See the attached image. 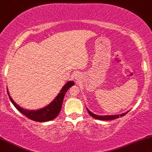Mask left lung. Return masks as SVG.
Listing matches in <instances>:
<instances>
[{
    "label": "left lung",
    "mask_w": 152,
    "mask_h": 152,
    "mask_svg": "<svg viewBox=\"0 0 152 152\" xmlns=\"http://www.w3.org/2000/svg\"><path fill=\"white\" fill-rule=\"evenodd\" d=\"M87 109V111H88V113L89 114V115L92 116V117H94V118H96V119H99V120H105V121H108V120H113V119H116V118H118L119 117H122L123 116H124L125 114H126V113H125V114H121V115H114V116H98V115H95L93 113L91 112L89 110Z\"/></svg>",
    "instance_id": "obj_1"
}]
</instances>
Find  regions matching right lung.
<instances>
[{"instance_id": "1", "label": "right lung", "mask_w": 152, "mask_h": 152, "mask_svg": "<svg viewBox=\"0 0 152 152\" xmlns=\"http://www.w3.org/2000/svg\"><path fill=\"white\" fill-rule=\"evenodd\" d=\"M74 81H69L68 83H66L65 86L63 87L62 89L61 90L60 93L58 94V96H57L56 98L54 99L49 105L46 106L45 108H43V109H41L37 110V111H34V110L29 111V110L22 109V108L20 107L18 104H15L14 101L11 99L8 90H7V92H8V96H9V99H10V101H11L12 104H13L15 107L16 108L20 113H22L24 116H26L28 118H30V119L33 120V121L38 122H43L53 120L56 117L58 116L59 112H60L61 109L63 100H64L65 94L66 93L68 89H69L70 87L74 86Z\"/></svg>"}]
</instances>
